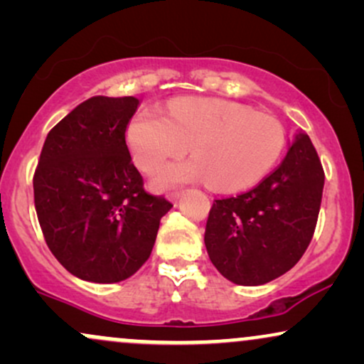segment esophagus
<instances>
[{"instance_id":"34e87169","label":"esophagus","mask_w":364,"mask_h":364,"mask_svg":"<svg viewBox=\"0 0 364 364\" xmlns=\"http://www.w3.org/2000/svg\"><path fill=\"white\" fill-rule=\"evenodd\" d=\"M181 196H183V191H173V193H169V200L171 202H178Z\"/></svg>"}]
</instances>
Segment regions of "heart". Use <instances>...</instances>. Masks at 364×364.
Listing matches in <instances>:
<instances>
[{"instance_id": "b5f03b06", "label": "heart", "mask_w": 364, "mask_h": 364, "mask_svg": "<svg viewBox=\"0 0 364 364\" xmlns=\"http://www.w3.org/2000/svg\"><path fill=\"white\" fill-rule=\"evenodd\" d=\"M127 144L136 166L149 174L181 157L190 145L195 156L162 169L154 179L159 188L208 179L210 188L231 193L253 186L277 164L284 129L277 119L245 104L183 97L171 101L164 114L145 109L133 116Z\"/></svg>"}]
</instances>
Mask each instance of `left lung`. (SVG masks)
I'll return each mask as SVG.
<instances>
[{
    "mask_svg": "<svg viewBox=\"0 0 364 364\" xmlns=\"http://www.w3.org/2000/svg\"><path fill=\"white\" fill-rule=\"evenodd\" d=\"M323 181L318 154L299 132L260 185L214 202L205 246L215 269L240 286H262L291 270L315 232Z\"/></svg>",
    "mask_w": 364,
    "mask_h": 364,
    "instance_id": "8db88e82",
    "label": "left lung"
}]
</instances>
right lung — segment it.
I'll return each instance as SVG.
<instances>
[{"label": "right lung", "mask_w": 364, "mask_h": 364, "mask_svg": "<svg viewBox=\"0 0 364 364\" xmlns=\"http://www.w3.org/2000/svg\"><path fill=\"white\" fill-rule=\"evenodd\" d=\"M136 97L78 104L48 133L34 174L46 243L75 277L112 284L149 260L159 224L173 207L144 190L124 133Z\"/></svg>", "instance_id": "right-lung-1"}]
</instances>
